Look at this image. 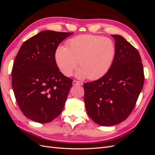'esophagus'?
<instances>
[{"label":"esophagus","instance_id":"34e87169","mask_svg":"<svg viewBox=\"0 0 155 155\" xmlns=\"http://www.w3.org/2000/svg\"><path fill=\"white\" fill-rule=\"evenodd\" d=\"M73 85H83V83L80 82V81H78L76 80H74L72 82Z\"/></svg>","mask_w":155,"mask_h":155}]
</instances>
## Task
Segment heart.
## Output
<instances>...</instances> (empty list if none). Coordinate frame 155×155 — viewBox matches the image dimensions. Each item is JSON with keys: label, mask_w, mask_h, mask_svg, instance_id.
I'll use <instances>...</instances> for the list:
<instances>
[{"label": "heart", "mask_w": 155, "mask_h": 155, "mask_svg": "<svg viewBox=\"0 0 155 155\" xmlns=\"http://www.w3.org/2000/svg\"><path fill=\"white\" fill-rule=\"evenodd\" d=\"M116 55V47L112 39L100 35H81L70 39L67 48L56 49L55 59L63 74L69 76L76 68V76L95 80L109 72Z\"/></svg>", "instance_id": "1"}]
</instances>
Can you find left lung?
<instances>
[{
	"mask_svg": "<svg viewBox=\"0 0 155 155\" xmlns=\"http://www.w3.org/2000/svg\"><path fill=\"white\" fill-rule=\"evenodd\" d=\"M111 36L116 47L111 68L99 79L83 85L87 114L101 126L115 125L127 118L144 82L143 65L138 50L122 36Z\"/></svg>",
	"mask_w": 155,
	"mask_h": 155,
	"instance_id": "left-lung-1",
	"label": "left lung"
}]
</instances>
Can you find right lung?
Segmentation results:
<instances>
[{
	"mask_svg": "<svg viewBox=\"0 0 155 155\" xmlns=\"http://www.w3.org/2000/svg\"><path fill=\"white\" fill-rule=\"evenodd\" d=\"M72 34L41 31L18 51L12 72V87L21 110L32 121L48 123L63 110L72 80L59 72L55 53Z\"/></svg>",
	"mask_w": 155,
	"mask_h": 155,
	"instance_id": "add662e5",
	"label": "right lung"
}]
</instances>
